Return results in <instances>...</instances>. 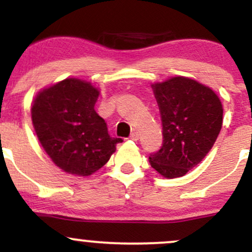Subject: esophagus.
<instances>
[{"label":"esophagus","mask_w":252,"mask_h":252,"mask_svg":"<svg viewBox=\"0 0 252 252\" xmlns=\"http://www.w3.org/2000/svg\"><path fill=\"white\" fill-rule=\"evenodd\" d=\"M138 137H140V134H138V131L131 132V135H130V138H131L132 141H137Z\"/></svg>","instance_id":"obj_1"}]
</instances>
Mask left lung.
Instances as JSON below:
<instances>
[{
  "instance_id": "obj_1",
  "label": "left lung",
  "mask_w": 252,
  "mask_h": 252,
  "mask_svg": "<svg viewBox=\"0 0 252 252\" xmlns=\"http://www.w3.org/2000/svg\"><path fill=\"white\" fill-rule=\"evenodd\" d=\"M162 121L163 142L152 153V167L164 178L186 174L215 144L222 124V105L207 86L185 77L153 85Z\"/></svg>"
}]
</instances>
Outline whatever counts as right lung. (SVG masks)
Instances as JSON below:
<instances>
[{"instance_id":"right-lung-1","label":"right lung","mask_w":252,"mask_h":252,"mask_svg":"<svg viewBox=\"0 0 252 252\" xmlns=\"http://www.w3.org/2000/svg\"><path fill=\"white\" fill-rule=\"evenodd\" d=\"M99 91L68 78L45 89L32 105V121L40 143L59 168L88 176L109 161L122 138L111 137L94 110Z\"/></svg>"}]
</instances>
